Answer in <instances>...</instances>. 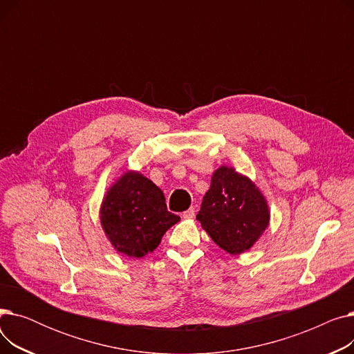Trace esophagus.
I'll use <instances>...</instances> for the list:
<instances>
[{"label":"esophagus","mask_w":354,"mask_h":354,"mask_svg":"<svg viewBox=\"0 0 354 354\" xmlns=\"http://www.w3.org/2000/svg\"><path fill=\"white\" fill-rule=\"evenodd\" d=\"M182 216H183L185 219H192V218L195 216V208L192 207V208H189L188 211H185V212L182 214Z\"/></svg>","instance_id":"obj_1"}]
</instances>
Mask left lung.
<instances>
[{
	"mask_svg": "<svg viewBox=\"0 0 354 354\" xmlns=\"http://www.w3.org/2000/svg\"><path fill=\"white\" fill-rule=\"evenodd\" d=\"M214 243L231 255L250 250L270 222L267 201L250 178L221 166L196 215Z\"/></svg>",
	"mask_w": 354,
	"mask_h": 354,
	"instance_id": "obj_1",
	"label": "left lung"
}]
</instances>
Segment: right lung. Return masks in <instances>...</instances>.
Returning a JSON list of instances; mask_svg holds the SVG:
<instances>
[{"mask_svg": "<svg viewBox=\"0 0 354 354\" xmlns=\"http://www.w3.org/2000/svg\"><path fill=\"white\" fill-rule=\"evenodd\" d=\"M180 218L167 211L165 195L139 172L127 171L107 191L100 222L120 254L142 258L160 244L165 232Z\"/></svg>", "mask_w": 354, "mask_h": 354, "instance_id": "1", "label": "right lung"}]
</instances>
